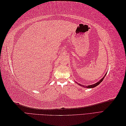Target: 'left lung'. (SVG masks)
Returning a JSON list of instances; mask_svg holds the SVG:
<instances>
[{
  "label": "left lung",
  "mask_w": 126,
  "mask_h": 126,
  "mask_svg": "<svg viewBox=\"0 0 126 126\" xmlns=\"http://www.w3.org/2000/svg\"><path fill=\"white\" fill-rule=\"evenodd\" d=\"M106 74H107V73L105 75V76H104V77H103L102 78H101L99 81H98L97 82H96V83H94V84H93V85H88V86H84V85H80V84H79V85H80V86H81V87H85V88H94V87H96V86H97L98 85H99L100 84V83H101V82H102V81L103 80H104V78L105 77V76H106ZM77 83V82H76Z\"/></svg>",
  "instance_id": "left-lung-1"
}]
</instances>
